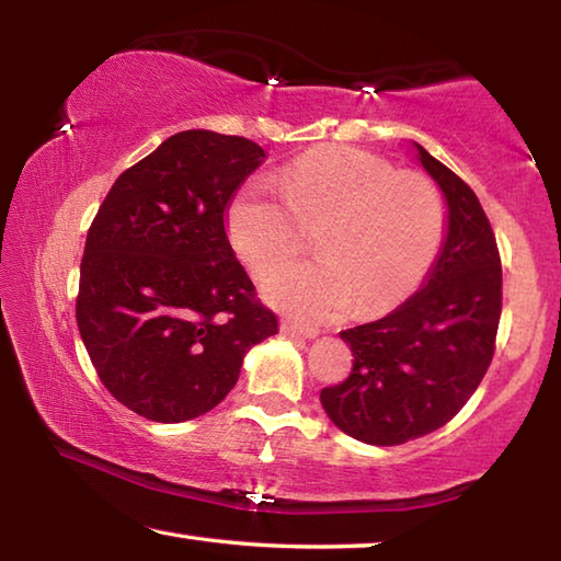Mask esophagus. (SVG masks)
<instances>
[{"instance_id":"1","label":"esophagus","mask_w":561,"mask_h":561,"mask_svg":"<svg viewBox=\"0 0 561 561\" xmlns=\"http://www.w3.org/2000/svg\"><path fill=\"white\" fill-rule=\"evenodd\" d=\"M282 334L294 336V339H317L319 331L317 329H301L297 324H289V321H282Z\"/></svg>"}]
</instances>
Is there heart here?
Instances as JSON below:
<instances>
[{"instance_id": "b5f03b06", "label": "heart", "mask_w": 561, "mask_h": 561, "mask_svg": "<svg viewBox=\"0 0 561 561\" xmlns=\"http://www.w3.org/2000/svg\"><path fill=\"white\" fill-rule=\"evenodd\" d=\"M254 175L225 213L232 250L254 274L297 250V220L319 225L317 260L287 262L262 282L264 299L307 324L403 301L428 274L445 234V203L431 180L398 173L356 148H317L279 173ZM287 196L290 207L283 203ZM291 209L295 215L288 210Z\"/></svg>"}]
</instances>
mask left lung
<instances>
[{"label": "left lung", "instance_id": "left-lung-1", "mask_svg": "<svg viewBox=\"0 0 561 561\" xmlns=\"http://www.w3.org/2000/svg\"><path fill=\"white\" fill-rule=\"evenodd\" d=\"M411 146L445 201L440 252L401 307L341 331L354 368L321 391L331 423L368 445L423 438L458 415L495 354L502 311L500 252L478 195L423 146Z\"/></svg>", "mask_w": 561, "mask_h": 561}]
</instances>
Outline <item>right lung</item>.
Here are the masks:
<instances>
[{
	"label": "right lung",
	"instance_id": "right-lung-1",
	"mask_svg": "<svg viewBox=\"0 0 561 561\" xmlns=\"http://www.w3.org/2000/svg\"><path fill=\"white\" fill-rule=\"evenodd\" d=\"M240 136L183 130L121 173L81 260L76 321L108 393L156 423L203 415L277 317L227 240L232 195L264 163Z\"/></svg>",
	"mask_w": 561,
	"mask_h": 561
}]
</instances>
